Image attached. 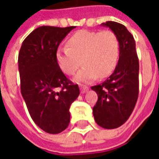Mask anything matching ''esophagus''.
Segmentation results:
<instances>
[{
  "mask_svg": "<svg viewBox=\"0 0 159 159\" xmlns=\"http://www.w3.org/2000/svg\"><path fill=\"white\" fill-rule=\"evenodd\" d=\"M80 90H81V93H86L87 91L89 90V87L85 86V85H81V87H80Z\"/></svg>",
  "mask_w": 159,
  "mask_h": 159,
  "instance_id": "obj_1",
  "label": "esophagus"
}]
</instances>
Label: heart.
Wrapping results in <instances>:
<instances>
[{
	"label": "heart",
	"instance_id": "obj_1",
	"mask_svg": "<svg viewBox=\"0 0 159 159\" xmlns=\"http://www.w3.org/2000/svg\"><path fill=\"white\" fill-rule=\"evenodd\" d=\"M119 41L111 30H79L70 36L66 46L56 51V61L67 75H73L83 63L76 80L90 82L111 74L119 58Z\"/></svg>",
	"mask_w": 159,
	"mask_h": 159
}]
</instances>
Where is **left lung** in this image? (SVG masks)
I'll list each match as a JSON object with an SVG mask.
<instances>
[{
    "label": "left lung",
    "mask_w": 159,
    "mask_h": 159,
    "mask_svg": "<svg viewBox=\"0 0 159 159\" xmlns=\"http://www.w3.org/2000/svg\"><path fill=\"white\" fill-rule=\"evenodd\" d=\"M102 25L109 27L117 36L119 59L105 82L91 87L98 94L93 114L98 125L111 129L123 125L135 107L139 95V59L134 36L125 26L114 21Z\"/></svg>",
    "instance_id": "8db88e82"
}]
</instances>
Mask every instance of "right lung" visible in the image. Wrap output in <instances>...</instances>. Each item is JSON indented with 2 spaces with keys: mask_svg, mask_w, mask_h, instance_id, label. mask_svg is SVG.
<instances>
[{
  "mask_svg": "<svg viewBox=\"0 0 159 159\" xmlns=\"http://www.w3.org/2000/svg\"><path fill=\"white\" fill-rule=\"evenodd\" d=\"M75 28L40 26L24 40L19 53L20 89L32 120L48 134H59L70 123V107L79 87L66 76L56 61L62 40Z\"/></svg>",
  "mask_w": 159,
  "mask_h": 159,
  "instance_id": "1",
  "label": "right lung"
}]
</instances>
